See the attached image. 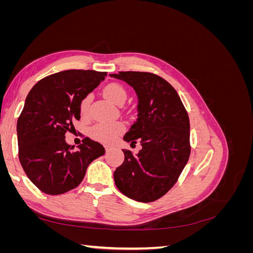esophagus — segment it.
Listing matches in <instances>:
<instances>
[{"label": "esophagus", "instance_id": "obj_1", "mask_svg": "<svg viewBox=\"0 0 253 253\" xmlns=\"http://www.w3.org/2000/svg\"><path fill=\"white\" fill-rule=\"evenodd\" d=\"M104 149H105L106 152H110V151H112L114 149V147H112V145H110V144H105L104 145Z\"/></svg>", "mask_w": 253, "mask_h": 253}]
</instances>
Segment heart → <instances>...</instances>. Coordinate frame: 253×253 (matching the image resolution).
I'll return each instance as SVG.
<instances>
[{"label":"heart","instance_id":"heart-1","mask_svg":"<svg viewBox=\"0 0 253 253\" xmlns=\"http://www.w3.org/2000/svg\"><path fill=\"white\" fill-rule=\"evenodd\" d=\"M104 96L109 99L111 102L116 105H124L126 100V90L119 83H110L103 89ZM91 100V96L87 95L81 101L80 110L83 115H85L88 111V106ZM124 126L121 124H98L90 129V135L93 138L103 142H112L118 135L124 132Z\"/></svg>","mask_w":253,"mask_h":253}]
</instances>
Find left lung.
Here are the masks:
<instances>
[{"label": "left lung", "instance_id": "1", "mask_svg": "<svg viewBox=\"0 0 253 253\" xmlns=\"http://www.w3.org/2000/svg\"><path fill=\"white\" fill-rule=\"evenodd\" d=\"M111 77L126 82L138 98L137 119L124 140L141 150H124L125 162L114 172L120 192L141 203L164 196L177 181L190 156V122L177 91L159 76L119 72Z\"/></svg>", "mask_w": 253, "mask_h": 253}]
</instances>
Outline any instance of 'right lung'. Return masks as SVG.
Masks as SVG:
<instances>
[{
  "instance_id": "add662e5",
  "label": "right lung",
  "mask_w": 253,
  "mask_h": 253,
  "mask_svg": "<svg viewBox=\"0 0 253 253\" xmlns=\"http://www.w3.org/2000/svg\"><path fill=\"white\" fill-rule=\"evenodd\" d=\"M106 73L70 70L43 78L30 89L17 124L19 158L27 177L42 192L58 195L79 186L103 145L85 137L74 150L65 141L80 119L81 101Z\"/></svg>"
}]
</instances>
